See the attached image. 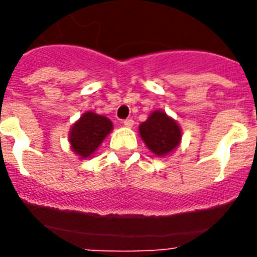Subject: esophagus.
<instances>
[{
  "label": "esophagus",
  "mask_w": 257,
  "mask_h": 257,
  "mask_svg": "<svg viewBox=\"0 0 257 257\" xmlns=\"http://www.w3.org/2000/svg\"><path fill=\"white\" fill-rule=\"evenodd\" d=\"M122 124H124V126H126V128H132L133 124H135V121H133L132 118H126V120L122 121Z\"/></svg>",
  "instance_id": "esophagus-1"
}]
</instances>
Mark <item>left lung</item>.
<instances>
[{
	"label": "left lung",
	"instance_id": "obj_1",
	"mask_svg": "<svg viewBox=\"0 0 257 257\" xmlns=\"http://www.w3.org/2000/svg\"><path fill=\"white\" fill-rule=\"evenodd\" d=\"M141 140L157 157L171 155L181 143V128L164 110H153L139 126Z\"/></svg>",
	"mask_w": 257,
	"mask_h": 257
}]
</instances>
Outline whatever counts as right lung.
<instances>
[{"instance_id": "obj_1", "label": "right lung", "mask_w": 257, "mask_h": 257, "mask_svg": "<svg viewBox=\"0 0 257 257\" xmlns=\"http://www.w3.org/2000/svg\"><path fill=\"white\" fill-rule=\"evenodd\" d=\"M112 131L113 124L108 117L88 110L70 128L68 137L70 149L81 160L89 159Z\"/></svg>"}]
</instances>
